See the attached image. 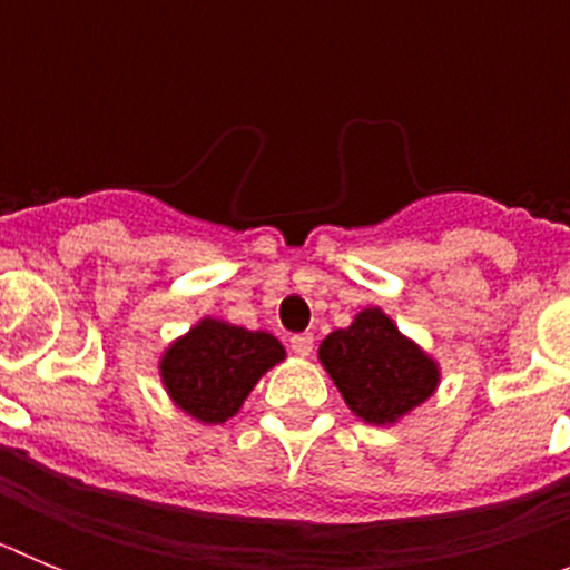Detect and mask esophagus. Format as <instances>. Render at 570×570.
Listing matches in <instances>:
<instances>
[{"label": "esophagus", "mask_w": 570, "mask_h": 570, "mask_svg": "<svg viewBox=\"0 0 570 570\" xmlns=\"http://www.w3.org/2000/svg\"><path fill=\"white\" fill-rule=\"evenodd\" d=\"M291 351H294L296 356H311V351H314V336L311 334L291 336Z\"/></svg>", "instance_id": "obj_1"}]
</instances>
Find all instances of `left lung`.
I'll use <instances>...</instances> for the list:
<instances>
[{
    "mask_svg": "<svg viewBox=\"0 0 570 570\" xmlns=\"http://www.w3.org/2000/svg\"><path fill=\"white\" fill-rule=\"evenodd\" d=\"M320 362L351 414L367 425H396L431 400L442 380L440 362L376 305L325 336Z\"/></svg>",
    "mask_w": 570,
    "mask_h": 570,
    "instance_id": "1",
    "label": "left lung"
}]
</instances>
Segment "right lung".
Listing matches in <instances>:
<instances>
[{
    "label": "right lung",
    "mask_w": 570,
    "mask_h": 570,
    "mask_svg": "<svg viewBox=\"0 0 570 570\" xmlns=\"http://www.w3.org/2000/svg\"><path fill=\"white\" fill-rule=\"evenodd\" d=\"M282 360L285 347L268 331L203 316L159 354V380L183 414L203 425H223Z\"/></svg>",
    "instance_id": "right-lung-1"
}]
</instances>
